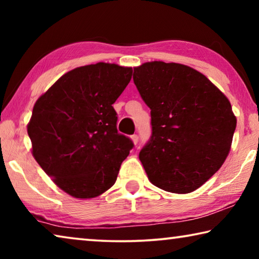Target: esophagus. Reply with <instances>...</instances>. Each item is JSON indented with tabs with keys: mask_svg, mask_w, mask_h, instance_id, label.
<instances>
[{
	"mask_svg": "<svg viewBox=\"0 0 259 259\" xmlns=\"http://www.w3.org/2000/svg\"><path fill=\"white\" fill-rule=\"evenodd\" d=\"M131 139H133V142H134L135 145H137L138 142H139L138 136H137V135H133V136H131Z\"/></svg>",
	"mask_w": 259,
	"mask_h": 259,
	"instance_id": "1",
	"label": "esophagus"
}]
</instances>
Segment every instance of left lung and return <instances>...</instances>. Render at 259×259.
Returning <instances> with one entry per match:
<instances>
[{
    "instance_id": "left-lung-1",
    "label": "left lung",
    "mask_w": 259,
    "mask_h": 259,
    "mask_svg": "<svg viewBox=\"0 0 259 259\" xmlns=\"http://www.w3.org/2000/svg\"><path fill=\"white\" fill-rule=\"evenodd\" d=\"M134 82L151 108L152 136L139 153L153 185L185 194L199 188L229 155L236 126L230 100L186 65L150 61Z\"/></svg>"
}]
</instances>
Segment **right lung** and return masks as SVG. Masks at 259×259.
I'll use <instances>...</instances> for the list:
<instances>
[{
    "mask_svg": "<svg viewBox=\"0 0 259 259\" xmlns=\"http://www.w3.org/2000/svg\"><path fill=\"white\" fill-rule=\"evenodd\" d=\"M133 68L97 63L64 74L34 105L27 133L34 159L57 186L76 199L111 188L134 147L117 133L112 105Z\"/></svg>",
    "mask_w": 259,
    "mask_h": 259,
    "instance_id": "right-lung-1",
    "label": "right lung"
}]
</instances>
